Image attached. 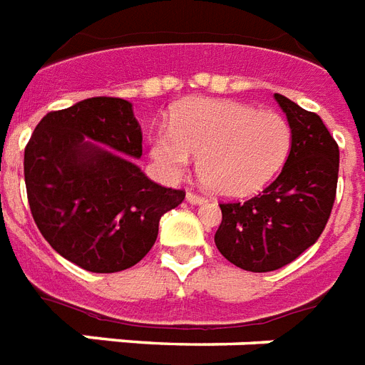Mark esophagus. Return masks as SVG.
<instances>
[{"mask_svg": "<svg viewBox=\"0 0 365 365\" xmlns=\"http://www.w3.org/2000/svg\"><path fill=\"white\" fill-rule=\"evenodd\" d=\"M185 199H187L191 205H202V202H207V199H205V197H201V195H197V193H191V191L185 195Z\"/></svg>", "mask_w": 365, "mask_h": 365, "instance_id": "esophagus-1", "label": "esophagus"}]
</instances>
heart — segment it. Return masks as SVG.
I'll use <instances>...</instances> for the list:
<instances>
[{
    "label": "heart",
    "instance_id": "heart-1",
    "mask_svg": "<svg viewBox=\"0 0 365 365\" xmlns=\"http://www.w3.org/2000/svg\"><path fill=\"white\" fill-rule=\"evenodd\" d=\"M289 122L275 110H255L233 99H187L174 108L170 128L149 135L155 163L172 178L199 157V176L224 197H247L268 185L291 151Z\"/></svg>",
    "mask_w": 365,
    "mask_h": 365
}]
</instances>
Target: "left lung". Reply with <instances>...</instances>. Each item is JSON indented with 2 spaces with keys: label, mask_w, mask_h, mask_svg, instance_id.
Here are the masks:
<instances>
[{
  "label": "left lung",
  "mask_w": 365,
  "mask_h": 365,
  "mask_svg": "<svg viewBox=\"0 0 365 365\" xmlns=\"http://www.w3.org/2000/svg\"><path fill=\"white\" fill-rule=\"evenodd\" d=\"M275 101L293 141L279 176L245 202H222L214 243L247 272H274L299 258L324 232L335 202L339 145L324 120L285 96Z\"/></svg>",
  "instance_id": "obj_1"
}]
</instances>
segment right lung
Here are the masks:
<instances>
[{
  "mask_svg": "<svg viewBox=\"0 0 365 365\" xmlns=\"http://www.w3.org/2000/svg\"><path fill=\"white\" fill-rule=\"evenodd\" d=\"M132 103L90 97L47 113L24 149L34 222L61 257L96 274L132 268L157 241L158 222L185 199L141 172Z\"/></svg>",
  "mask_w": 365,
  "mask_h": 365,
  "instance_id": "obj_1",
  "label": "right lung"
}]
</instances>
